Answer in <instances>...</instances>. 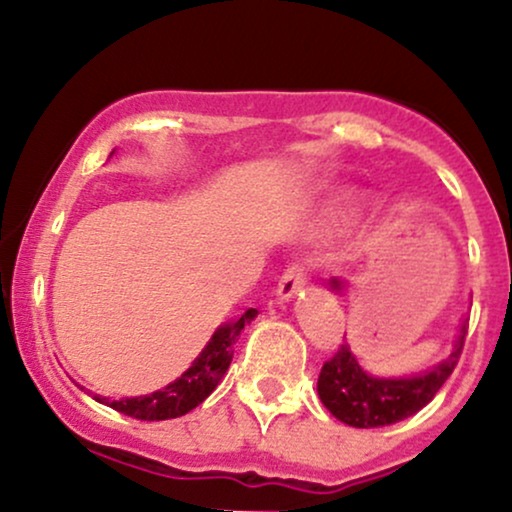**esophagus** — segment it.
Instances as JSON below:
<instances>
[{"instance_id": "1", "label": "esophagus", "mask_w": 512, "mask_h": 512, "mask_svg": "<svg viewBox=\"0 0 512 512\" xmlns=\"http://www.w3.org/2000/svg\"><path fill=\"white\" fill-rule=\"evenodd\" d=\"M308 276H310V260L291 262L289 267H286V272L281 274L279 286H276V296H279L281 301H289L293 293L303 289Z\"/></svg>"}]
</instances>
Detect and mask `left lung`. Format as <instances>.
Here are the masks:
<instances>
[{
    "label": "left lung",
    "instance_id": "left-lung-1",
    "mask_svg": "<svg viewBox=\"0 0 512 512\" xmlns=\"http://www.w3.org/2000/svg\"><path fill=\"white\" fill-rule=\"evenodd\" d=\"M332 286L339 289L342 284L334 279ZM464 334H467V327H462L460 342L448 356V361H443L424 375L404 380H385L368 375L358 366L349 344L344 342L337 349V354L322 363L320 378H317V395H320L322 404L332 411V416L354 428L397 424V421L424 409L436 397V392L460 361Z\"/></svg>",
    "mask_w": 512,
    "mask_h": 512
}]
</instances>
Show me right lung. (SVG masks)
Returning <instances> with one entry per match:
<instances>
[{
	"label": "right lung",
	"mask_w": 512,
	"mask_h": 512,
	"mask_svg": "<svg viewBox=\"0 0 512 512\" xmlns=\"http://www.w3.org/2000/svg\"><path fill=\"white\" fill-rule=\"evenodd\" d=\"M257 310L248 308L243 315L238 317L231 325L221 327L219 332L211 337L207 349L199 354V358L192 363L185 373L180 375L175 383H170L163 390L154 392V395L146 397H122V399H108L96 397L98 402L108 404L120 414L132 416L139 421H166V419H178V416L187 414L207 399L211 392L216 390V385L221 383V378L226 375L228 366L233 361V344L238 342L240 332L245 325H250L255 320Z\"/></svg>",
	"instance_id": "obj_1"
}]
</instances>
